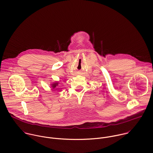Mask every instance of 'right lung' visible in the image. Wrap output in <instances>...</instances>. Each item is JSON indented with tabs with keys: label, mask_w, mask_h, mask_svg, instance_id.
I'll return each instance as SVG.
<instances>
[{
	"label": "right lung",
	"mask_w": 153,
	"mask_h": 153,
	"mask_svg": "<svg viewBox=\"0 0 153 153\" xmlns=\"http://www.w3.org/2000/svg\"><path fill=\"white\" fill-rule=\"evenodd\" d=\"M59 82H53L52 84H51V87H52V88H53V89H54V88H56V87L58 86V85H59Z\"/></svg>",
	"instance_id": "1"
}]
</instances>
